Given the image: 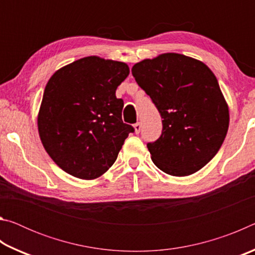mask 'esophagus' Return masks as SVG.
Returning <instances> with one entry per match:
<instances>
[{
    "instance_id": "esophagus-1",
    "label": "esophagus",
    "mask_w": 255,
    "mask_h": 255,
    "mask_svg": "<svg viewBox=\"0 0 255 255\" xmlns=\"http://www.w3.org/2000/svg\"><path fill=\"white\" fill-rule=\"evenodd\" d=\"M140 129H141V125H140V123H136L135 125H133V130H135V133H138L140 131Z\"/></svg>"
}]
</instances>
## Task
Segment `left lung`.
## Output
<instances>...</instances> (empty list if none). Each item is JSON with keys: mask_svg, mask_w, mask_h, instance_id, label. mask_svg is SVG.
<instances>
[{"mask_svg": "<svg viewBox=\"0 0 255 255\" xmlns=\"http://www.w3.org/2000/svg\"><path fill=\"white\" fill-rule=\"evenodd\" d=\"M131 73L163 119L161 137L147 144L152 161L173 176L196 173L217 154L230 125L215 74L201 60L176 53L143 59Z\"/></svg>", "mask_w": 255, "mask_h": 255, "instance_id": "8db88e82", "label": "left lung"}]
</instances>
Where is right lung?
<instances>
[{"instance_id": "obj_1", "label": "right lung", "mask_w": 255, "mask_h": 255, "mask_svg": "<svg viewBox=\"0 0 255 255\" xmlns=\"http://www.w3.org/2000/svg\"><path fill=\"white\" fill-rule=\"evenodd\" d=\"M129 74L126 63L88 56L56 71L38 112L44 148L66 173L82 180L105 174L117 159L130 125L116 90Z\"/></svg>"}]
</instances>
